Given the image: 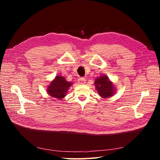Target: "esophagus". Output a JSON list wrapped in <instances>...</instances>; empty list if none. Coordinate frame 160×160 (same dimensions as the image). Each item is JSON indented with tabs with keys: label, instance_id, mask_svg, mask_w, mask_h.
Wrapping results in <instances>:
<instances>
[{
	"label": "esophagus",
	"instance_id": "obj_1",
	"mask_svg": "<svg viewBox=\"0 0 160 160\" xmlns=\"http://www.w3.org/2000/svg\"><path fill=\"white\" fill-rule=\"evenodd\" d=\"M85 82H86V80L85 78H83V77H81V78L78 79V83L79 84H85Z\"/></svg>",
	"mask_w": 160,
	"mask_h": 160
}]
</instances>
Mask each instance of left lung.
Returning a JSON list of instances; mask_svg holds the SVG:
<instances>
[{
	"mask_svg": "<svg viewBox=\"0 0 160 160\" xmlns=\"http://www.w3.org/2000/svg\"><path fill=\"white\" fill-rule=\"evenodd\" d=\"M95 85L99 95L102 98H110L115 93L114 85L106 75L98 77L95 81Z\"/></svg>",
	"mask_w": 160,
	"mask_h": 160,
	"instance_id": "8db88e82",
	"label": "left lung"
}]
</instances>
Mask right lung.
<instances>
[{
    "instance_id": "right-lung-1",
    "label": "right lung",
    "mask_w": 160,
    "mask_h": 160,
    "mask_svg": "<svg viewBox=\"0 0 160 160\" xmlns=\"http://www.w3.org/2000/svg\"><path fill=\"white\" fill-rule=\"evenodd\" d=\"M72 82L67 81L63 76L57 75L47 87V92L50 96L57 99H62L66 96Z\"/></svg>"
}]
</instances>
